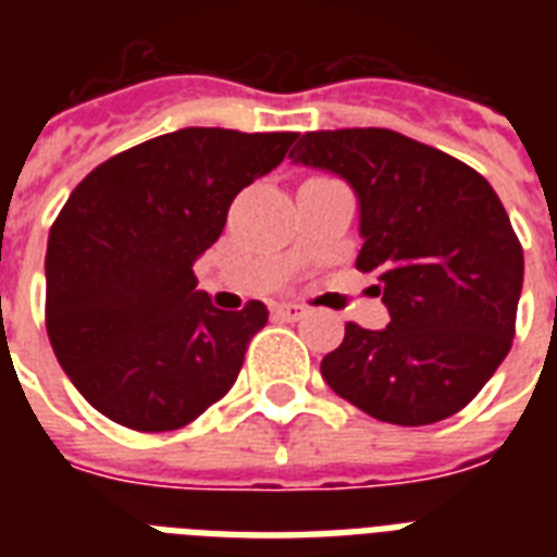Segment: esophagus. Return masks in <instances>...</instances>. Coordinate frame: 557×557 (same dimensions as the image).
I'll use <instances>...</instances> for the list:
<instances>
[{
    "mask_svg": "<svg viewBox=\"0 0 557 557\" xmlns=\"http://www.w3.org/2000/svg\"><path fill=\"white\" fill-rule=\"evenodd\" d=\"M274 312L280 314V318H286V321H300V318H306V306L300 304H277L274 306Z\"/></svg>",
    "mask_w": 557,
    "mask_h": 557,
    "instance_id": "1",
    "label": "esophagus"
}]
</instances>
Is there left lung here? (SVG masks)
Instances as JSON below:
<instances>
[{
	"label": "left lung",
	"mask_w": 557,
	"mask_h": 557,
	"mask_svg": "<svg viewBox=\"0 0 557 557\" xmlns=\"http://www.w3.org/2000/svg\"><path fill=\"white\" fill-rule=\"evenodd\" d=\"M292 161L358 196V271L379 274L389 323H347L321 375L389 424H433L471 401L509 356L523 248L476 170L393 129L306 133Z\"/></svg>",
	"instance_id": "obj_1"
}]
</instances>
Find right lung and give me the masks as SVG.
Here are the masks:
<instances>
[{"label": "right lung", "mask_w": 557, "mask_h": 557, "mask_svg": "<svg viewBox=\"0 0 557 557\" xmlns=\"http://www.w3.org/2000/svg\"><path fill=\"white\" fill-rule=\"evenodd\" d=\"M297 133L187 126L117 152L65 201L46 251V330L81 396L144 433L190 424L234 387L269 309L222 312L193 262L243 187Z\"/></svg>", "instance_id": "right-lung-1"}]
</instances>
